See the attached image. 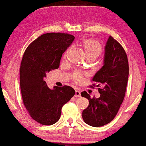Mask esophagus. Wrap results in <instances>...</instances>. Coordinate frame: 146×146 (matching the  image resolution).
I'll use <instances>...</instances> for the list:
<instances>
[{
    "instance_id": "1",
    "label": "esophagus",
    "mask_w": 146,
    "mask_h": 146,
    "mask_svg": "<svg viewBox=\"0 0 146 146\" xmlns=\"http://www.w3.org/2000/svg\"><path fill=\"white\" fill-rule=\"evenodd\" d=\"M75 96L76 97V98H80V97L81 96V93H80V90H75Z\"/></svg>"
}]
</instances>
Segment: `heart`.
<instances>
[{
	"mask_svg": "<svg viewBox=\"0 0 146 146\" xmlns=\"http://www.w3.org/2000/svg\"><path fill=\"white\" fill-rule=\"evenodd\" d=\"M82 46L84 49L87 57L88 59L90 58H94L96 59L101 54L102 51V45L100 42L94 39H86L82 41ZM69 50H66L64 53V57H66L68 54V52ZM74 80L77 82L82 81V75L80 72H77L74 75Z\"/></svg>",
	"mask_w": 146,
	"mask_h": 146,
	"instance_id": "heart-1",
	"label": "heart"
}]
</instances>
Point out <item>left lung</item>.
<instances>
[{
    "label": "left lung",
    "instance_id": "1",
    "mask_svg": "<svg viewBox=\"0 0 146 146\" xmlns=\"http://www.w3.org/2000/svg\"><path fill=\"white\" fill-rule=\"evenodd\" d=\"M128 75V61L125 50L109 36L105 46L103 66L92 79L98 84L96 86L100 97L90 98L86 91L81 93L82 96L89 102V105L82 112L85 123L90 126L100 127L115 118L124 99ZM93 86H95V84Z\"/></svg>",
    "mask_w": 146,
    "mask_h": 146
}]
</instances>
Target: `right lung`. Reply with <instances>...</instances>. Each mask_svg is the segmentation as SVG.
I'll use <instances>...</instances> for the list:
<instances>
[{
    "label": "right lung",
    "instance_id": "add662e5",
    "mask_svg": "<svg viewBox=\"0 0 146 146\" xmlns=\"http://www.w3.org/2000/svg\"><path fill=\"white\" fill-rule=\"evenodd\" d=\"M74 39L67 33H45L32 42L23 55L20 68L22 98L30 116L40 124L56 123L62 106L75 95L68 86L50 89L44 80L46 73L59 68L63 53Z\"/></svg>",
    "mask_w": 146,
    "mask_h": 146
}]
</instances>
